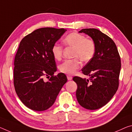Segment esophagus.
<instances>
[{"label":"esophagus","mask_w":132,"mask_h":132,"mask_svg":"<svg viewBox=\"0 0 132 132\" xmlns=\"http://www.w3.org/2000/svg\"><path fill=\"white\" fill-rule=\"evenodd\" d=\"M67 78H68V80H71L72 79V76H70V75H68V76H67Z\"/></svg>","instance_id":"34e87169"}]
</instances>
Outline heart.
<instances>
[{"label": "heart", "mask_w": 132, "mask_h": 132, "mask_svg": "<svg viewBox=\"0 0 132 132\" xmlns=\"http://www.w3.org/2000/svg\"><path fill=\"white\" fill-rule=\"evenodd\" d=\"M64 45L74 48L72 59L65 60L59 66V70L64 73L73 75L81 66V60L87 62L93 57L96 52V44L93 39L86 38L77 32L69 33L63 40ZM56 60H60L63 56V49L61 45L54 44L51 49Z\"/></svg>", "instance_id": "b5f03b06"}]
</instances>
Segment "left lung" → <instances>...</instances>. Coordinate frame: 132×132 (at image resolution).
<instances>
[{
    "mask_svg": "<svg viewBox=\"0 0 132 132\" xmlns=\"http://www.w3.org/2000/svg\"><path fill=\"white\" fill-rule=\"evenodd\" d=\"M90 36L96 44L93 57L83 67L81 72L90 78L75 76L76 98L79 104L89 110L103 107L111 100L118 90L121 60L114 41L96 29L79 31Z\"/></svg>",
    "mask_w": 132,
    "mask_h": 132,
    "instance_id": "left-lung-1",
    "label": "left lung"
}]
</instances>
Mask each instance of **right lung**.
<instances>
[{"label":"right lung","instance_id":"add662e5","mask_svg":"<svg viewBox=\"0 0 132 132\" xmlns=\"http://www.w3.org/2000/svg\"><path fill=\"white\" fill-rule=\"evenodd\" d=\"M66 30L40 28L20 42L14 60V89L22 103L33 110L43 111L51 108L68 80L64 73L54 75L57 68L51 51ZM45 77L49 81L44 80Z\"/></svg>","mask_w":132,"mask_h":132}]
</instances>
